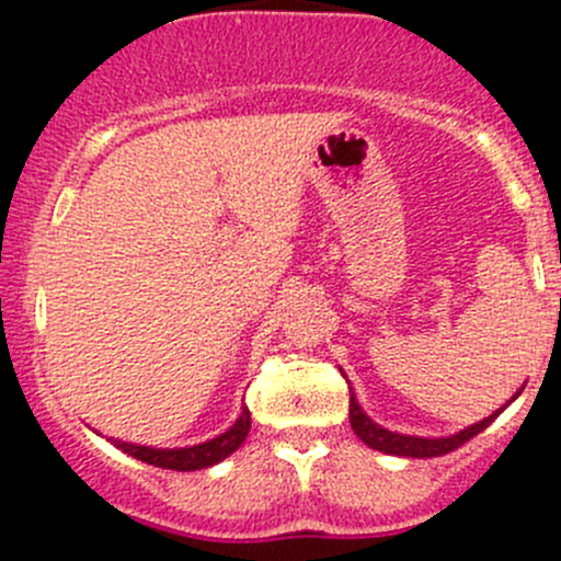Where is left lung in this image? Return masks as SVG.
<instances>
[{
  "mask_svg": "<svg viewBox=\"0 0 561 561\" xmlns=\"http://www.w3.org/2000/svg\"><path fill=\"white\" fill-rule=\"evenodd\" d=\"M513 399H516V396H513ZM496 415H500V412L489 415L485 421L474 423V426L463 428V432L454 434V437H443V439L407 437V434H393V432H388V428L377 426L375 421H369V417L364 415V410L358 407V401H355V393L350 390V423H353V432L358 434V437L364 439L369 448L382 450V454H390V456H410V458L445 456V454H450V450L461 448L463 443H469L474 434L483 432V428L489 426Z\"/></svg>",
  "mask_w": 561,
  "mask_h": 561,
  "instance_id": "1",
  "label": "left lung"
}]
</instances>
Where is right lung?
Here are the masks:
<instances>
[{
    "label": "right lung",
    "instance_id": "right-lung-1",
    "mask_svg": "<svg viewBox=\"0 0 561 561\" xmlns=\"http://www.w3.org/2000/svg\"><path fill=\"white\" fill-rule=\"evenodd\" d=\"M249 423H252V415L244 407L239 421L228 428L225 434L219 437L208 439L203 445H192V448H175V450H157V448H146V445H129V443H113L116 448H122L124 454L135 456L138 461L146 463H154V467L162 469H175V472H192V469H203V467H211V463L222 461L228 458L233 450L241 448V443L247 439L249 434Z\"/></svg>",
    "mask_w": 561,
    "mask_h": 561
}]
</instances>
